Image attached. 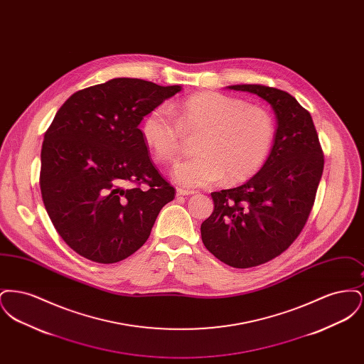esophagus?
I'll use <instances>...</instances> for the list:
<instances>
[{"mask_svg": "<svg viewBox=\"0 0 364 364\" xmlns=\"http://www.w3.org/2000/svg\"><path fill=\"white\" fill-rule=\"evenodd\" d=\"M176 193H177V196H188V195H192L195 192L191 190H184V188H177Z\"/></svg>", "mask_w": 364, "mask_h": 364, "instance_id": "obj_1", "label": "esophagus"}]
</instances>
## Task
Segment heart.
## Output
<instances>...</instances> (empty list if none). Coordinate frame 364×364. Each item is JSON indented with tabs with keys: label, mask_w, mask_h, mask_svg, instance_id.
<instances>
[{
	"label": "heart",
	"mask_w": 364,
	"mask_h": 364,
	"mask_svg": "<svg viewBox=\"0 0 364 364\" xmlns=\"http://www.w3.org/2000/svg\"><path fill=\"white\" fill-rule=\"evenodd\" d=\"M156 106L144 119L141 134L161 162L174 161L186 135H199V154L180 162L173 176L184 187H208L224 176L239 183L257 173L269 156L274 139L272 114L239 98L206 91L173 106Z\"/></svg>",
	"instance_id": "b5f03b06"
}]
</instances>
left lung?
Returning a JSON list of instances; mask_svg holds the SVG:
<instances>
[{
  "label": "left lung",
  "instance_id": "obj_1",
  "mask_svg": "<svg viewBox=\"0 0 364 364\" xmlns=\"http://www.w3.org/2000/svg\"><path fill=\"white\" fill-rule=\"evenodd\" d=\"M229 88L257 94L277 117L262 169L242 186L211 192L214 210L200 225L202 242L217 259L248 269L274 259L301 233L325 159L311 114L291 94L263 85Z\"/></svg>",
  "mask_w": 364,
  "mask_h": 364
}]
</instances>
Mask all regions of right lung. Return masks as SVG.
Listing matches in <instances>:
<instances>
[{
	"instance_id": "add662e5",
	"label": "right lung",
	"mask_w": 364,
	"mask_h": 364,
	"mask_svg": "<svg viewBox=\"0 0 364 364\" xmlns=\"http://www.w3.org/2000/svg\"><path fill=\"white\" fill-rule=\"evenodd\" d=\"M181 86L117 77L64 102L45 132L39 186L63 240L98 263L146 242L174 188L156 171L139 124Z\"/></svg>"
}]
</instances>
